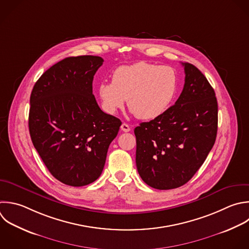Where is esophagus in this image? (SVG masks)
I'll list each match as a JSON object with an SVG mask.
<instances>
[{"mask_svg": "<svg viewBox=\"0 0 249 249\" xmlns=\"http://www.w3.org/2000/svg\"><path fill=\"white\" fill-rule=\"evenodd\" d=\"M121 129H122L124 132H128V131H130V127H129V125H128L127 124H125V123L122 124V125H121Z\"/></svg>", "mask_w": 249, "mask_h": 249, "instance_id": "obj_1", "label": "esophagus"}]
</instances>
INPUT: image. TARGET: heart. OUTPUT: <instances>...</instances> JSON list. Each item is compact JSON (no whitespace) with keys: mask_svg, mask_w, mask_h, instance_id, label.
Returning <instances> with one entry per match:
<instances>
[{"mask_svg":"<svg viewBox=\"0 0 249 249\" xmlns=\"http://www.w3.org/2000/svg\"><path fill=\"white\" fill-rule=\"evenodd\" d=\"M178 89V75L172 67L140 61L117 68L112 82H101L97 93L107 114H115L127 99L138 119L153 120L172 105Z\"/></svg>","mask_w":249,"mask_h":249,"instance_id":"b5f03b06","label":"heart"}]
</instances>
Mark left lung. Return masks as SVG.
<instances>
[{
	"instance_id": "8db88e82",
	"label": "left lung",
	"mask_w": 249,
	"mask_h": 249,
	"mask_svg": "<svg viewBox=\"0 0 249 249\" xmlns=\"http://www.w3.org/2000/svg\"><path fill=\"white\" fill-rule=\"evenodd\" d=\"M182 65L185 84L175 104L134 129L138 173L159 190L186 184L204 162L217 134L214 89L196 66Z\"/></svg>"
}]
</instances>
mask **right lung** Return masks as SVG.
<instances>
[{"label": "right lung", "instance_id": "right-lung-1", "mask_svg": "<svg viewBox=\"0 0 249 249\" xmlns=\"http://www.w3.org/2000/svg\"><path fill=\"white\" fill-rule=\"evenodd\" d=\"M100 56L67 57L47 70L30 96L33 145L54 178L81 187L102 173L122 122L104 113L92 94Z\"/></svg>", "mask_w": 249, "mask_h": 249}]
</instances>
